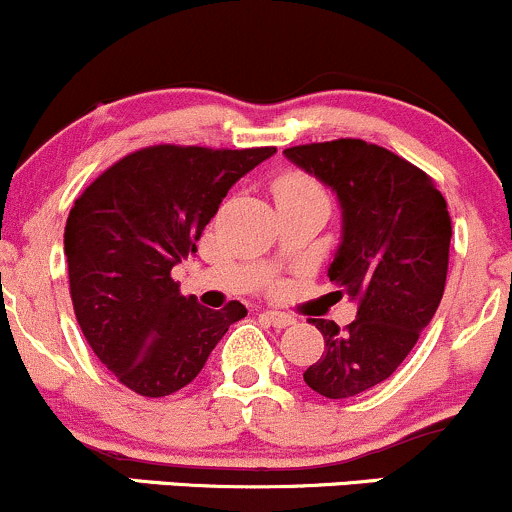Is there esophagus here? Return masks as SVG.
<instances>
[{
	"instance_id": "obj_1",
	"label": "esophagus",
	"mask_w": 512,
	"mask_h": 512,
	"mask_svg": "<svg viewBox=\"0 0 512 512\" xmlns=\"http://www.w3.org/2000/svg\"><path fill=\"white\" fill-rule=\"evenodd\" d=\"M261 317H263V320H266L268 324H271V327H276V329H285V327H290V324H295L293 317L283 315V312H276V310L261 312Z\"/></svg>"
}]
</instances>
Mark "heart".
Returning <instances> with one entry per match:
<instances>
[{
    "label": "heart",
    "mask_w": 512,
    "mask_h": 512,
    "mask_svg": "<svg viewBox=\"0 0 512 512\" xmlns=\"http://www.w3.org/2000/svg\"><path fill=\"white\" fill-rule=\"evenodd\" d=\"M276 197H324L320 185L302 173H288L276 183Z\"/></svg>",
    "instance_id": "1"
}]
</instances>
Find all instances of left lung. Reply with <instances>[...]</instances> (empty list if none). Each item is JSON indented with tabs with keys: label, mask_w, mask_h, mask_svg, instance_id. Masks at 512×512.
Segmentation results:
<instances>
[{
	"label": "left lung",
	"mask_w": 512,
	"mask_h": 512,
	"mask_svg": "<svg viewBox=\"0 0 512 512\" xmlns=\"http://www.w3.org/2000/svg\"><path fill=\"white\" fill-rule=\"evenodd\" d=\"M285 158L337 195L342 241L327 276L356 302L339 327L312 320L322 359L302 373L324 398H351L393 376L444 295L452 219L427 173L361 139L285 148Z\"/></svg>",
	"instance_id": "left-lung-1"
}]
</instances>
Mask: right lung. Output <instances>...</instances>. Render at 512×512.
Instances as JSON below:
<instances>
[{
	"mask_svg": "<svg viewBox=\"0 0 512 512\" xmlns=\"http://www.w3.org/2000/svg\"><path fill=\"white\" fill-rule=\"evenodd\" d=\"M276 148L148 146L107 168L65 224L70 298L87 344L119 383L146 398L185 388L246 317L232 300L210 310L180 295L173 266L239 178Z\"/></svg>",
	"mask_w": 512,
	"mask_h": 512,
	"instance_id": "obj_1",
	"label": "right lung"
}]
</instances>
